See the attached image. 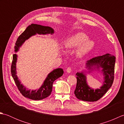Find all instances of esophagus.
I'll use <instances>...</instances> for the list:
<instances>
[{"mask_svg": "<svg viewBox=\"0 0 124 124\" xmlns=\"http://www.w3.org/2000/svg\"><path fill=\"white\" fill-rule=\"evenodd\" d=\"M66 71L68 73H70L71 71V69L70 67H68V68H67Z\"/></svg>", "mask_w": 124, "mask_h": 124, "instance_id": "esophagus-1", "label": "esophagus"}]
</instances>
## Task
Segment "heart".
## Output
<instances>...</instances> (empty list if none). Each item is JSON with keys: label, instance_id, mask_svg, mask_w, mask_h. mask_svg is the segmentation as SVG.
Returning <instances> with one entry per match:
<instances>
[{"label": "heart", "instance_id": "1", "mask_svg": "<svg viewBox=\"0 0 124 124\" xmlns=\"http://www.w3.org/2000/svg\"><path fill=\"white\" fill-rule=\"evenodd\" d=\"M88 38V36L83 32L75 33L65 40L64 47L72 49L78 47L76 54L78 57H83L90 52L95 46L94 41Z\"/></svg>", "mask_w": 124, "mask_h": 124}]
</instances>
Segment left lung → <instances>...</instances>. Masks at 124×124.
Listing matches in <instances>:
<instances>
[{
  "label": "left lung",
  "instance_id": "1",
  "mask_svg": "<svg viewBox=\"0 0 124 124\" xmlns=\"http://www.w3.org/2000/svg\"><path fill=\"white\" fill-rule=\"evenodd\" d=\"M115 62V56L108 53L87 61L86 65L89 70V72L94 70L99 71L100 68H102L101 71L104 76L103 84L99 89L92 88L87 83L86 73L84 72H77L76 75L77 85L75 91L77 98L87 102L97 101L101 99L111 87L114 82Z\"/></svg>",
  "mask_w": 124,
  "mask_h": 124
}]
</instances>
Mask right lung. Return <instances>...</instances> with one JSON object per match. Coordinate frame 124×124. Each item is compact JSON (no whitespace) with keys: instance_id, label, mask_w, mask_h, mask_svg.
Instances as JSON below:
<instances>
[{"instance_id":"1","label":"right lung","mask_w":124,"mask_h":124,"mask_svg":"<svg viewBox=\"0 0 124 124\" xmlns=\"http://www.w3.org/2000/svg\"><path fill=\"white\" fill-rule=\"evenodd\" d=\"M53 29L49 27H46L36 24H31L26 28L25 31L18 37L14 46L15 52H17L20 47L22 45L26 40L31 36L36 35H47L53 34ZM17 55L14 54L13 55V61L11 65V73L13 78L17 86L20 93L25 97L33 100H40L45 99L51 94L53 88V84L57 78L61 77L63 74V70L61 68H57L50 72L44 80L43 85L38 90H28L25 87L21 84L16 75V62Z\"/></svg>"}]
</instances>
